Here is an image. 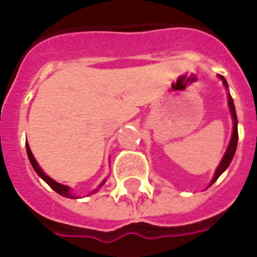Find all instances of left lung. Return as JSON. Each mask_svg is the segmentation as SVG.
I'll list each match as a JSON object with an SVG mask.
<instances>
[{"instance_id": "left-lung-1", "label": "left lung", "mask_w": 257, "mask_h": 257, "mask_svg": "<svg viewBox=\"0 0 257 257\" xmlns=\"http://www.w3.org/2000/svg\"><path fill=\"white\" fill-rule=\"evenodd\" d=\"M219 77H220V80L223 81L224 86H225V88H228V84H227V81H225V78H224L223 76H219ZM228 105H229V109H231L232 120H233V132H232V137H231V141H229V145H228L227 152H225V155H224V157H223V160H221L220 165L217 167V169H216L215 176H213V179H212V181L209 185H212V184L215 183L216 180L220 177V175H221V173H223V172L225 171L228 167H229L232 159H233V155H235V152H236V147H237V139H239V133H237V117H236L235 105H233V100H232L231 94H228Z\"/></svg>"}]
</instances>
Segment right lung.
Returning a JSON list of instances; mask_svg holds the SVG:
<instances>
[{
    "label": "right lung",
    "mask_w": 257,
    "mask_h": 257,
    "mask_svg": "<svg viewBox=\"0 0 257 257\" xmlns=\"http://www.w3.org/2000/svg\"><path fill=\"white\" fill-rule=\"evenodd\" d=\"M26 152H28V157H29L30 164H32V167L34 168V171L37 172V175L40 176V177H41V179L44 180V181H45V183L48 184V185H49L52 189H53V191H56L58 195L64 196V197H68V199H74V197H76V196H73L72 193H70L69 187H66V185H62V184L57 183V181H54V180L50 179L49 176L46 175V173H44V171L40 168V165H38V163L36 161V159H34L33 153H32V151H30L29 144H28V143H26ZM104 183H105V180L100 184V187H102V185H104ZM100 187H98V188H100ZM98 188H97V189H98ZM97 189H96V191H97ZM96 191H94V192H96Z\"/></svg>",
    "instance_id": "add662e5"
}]
</instances>
